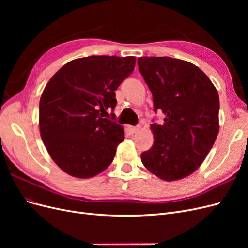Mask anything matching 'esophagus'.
<instances>
[{
  "label": "esophagus",
  "instance_id": "obj_1",
  "mask_svg": "<svg viewBox=\"0 0 248 248\" xmlns=\"http://www.w3.org/2000/svg\"><path fill=\"white\" fill-rule=\"evenodd\" d=\"M140 125H137V126H129V127H128L129 132H130L131 134L138 132V131L140 130Z\"/></svg>",
  "mask_w": 248,
  "mask_h": 248
}]
</instances>
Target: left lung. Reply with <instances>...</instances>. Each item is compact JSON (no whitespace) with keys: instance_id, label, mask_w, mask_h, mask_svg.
Instances as JSON below:
<instances>
[{"instance_id":"left-lung-1","label":"left lung","mask_w":248,"mask_h":248,"mask_svg":"<svg viewBox=\"0 0 248 248\" xmlns=\"http://www.w3.org/2000/svg\"><path fill=\"white\" fill-rule=\"evenodd\" d=\"M139 70L153 96L163 124H151L152 148L140 155L147 170L176 181L198 170L219 130V96L199 67L170 57L138 59Z\"/></svg>"}]
</instances>
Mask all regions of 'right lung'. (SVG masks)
Returning <instances> with one entry per match:
<instances>
[{"instance_id":"obj_1","label":"right lung","mask_w":248,"mask_h":248,"mask_svg":"<svg viewBox=\"0 0 248 248\" xmlns=\"http://www.w3.org/2000/svg\"><path fill=\"white\" fill-rule=\"evenodd\" d=\"M134 66L132 56H90L65 64L47 82L39 102L41 139L68 175L91 178L114 160L124 130L108 110H114L115 91Z\"/></svg>"}]
</instances>
